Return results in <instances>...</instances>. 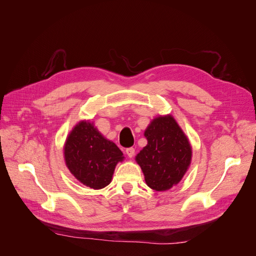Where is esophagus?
Masks as SVG:
<instances>
[{
	"instance_id": "obj_1",
	"label": "esophagus",
	"mask_w": 256,
	"mask_h": 256,
	"mask_svg": "<svg viewBox=\"0 0 256 256\" xmlns=\"http://www.w3.org/2000/svg\"><path fill=\"white\" fill-rule=\"evenodd\" d=\"M126 154L129 158H132L134 156V148H132V147H129V148L126 150Z\"/></svg>"
}]
</instances>
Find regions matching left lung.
<instances>
[{
	"instance_id": "8db88e82",
	"label": "left lung",
	"mask_w": 256,
	"mask_h": 256,
	"mask_svg": "<svg viewBox=\"0 0 256 256\" xmlns=\"http://www.w3.org/2000/svg\"><path fill=\"white\" fill-rule=\"evenodd\" d=\"M147 145L136 156L150 188L166 191L177 184L191 164V145L172 115L158 116L146 128Z\"/></svg>"
}]
</instances>
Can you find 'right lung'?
Masks as SVG:
<instances>
[{"label":"right lung","mask_w":256,"mask_h":256,"mask_svg":"<svg viewBox=\"0 0 256 256\" xmlns=\"http://www.w3.org/2000/svg\"><path fill=\"white\" fill-rule=\"evenodd\" d=\"M64 158L76 180L95 190L111 182L116 164L124 160L115 143L106 140L88 120L79 122L68 134Z\"/></svg>","instance_id":"obj_1"}]
</instances>
